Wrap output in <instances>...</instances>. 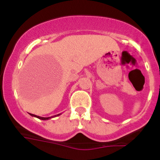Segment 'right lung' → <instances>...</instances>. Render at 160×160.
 Instances as JSON below:
<instances>
[{"instance_id": "1", "label": "right lung", "mask_w": 160, "mask_h": 160, "mask_svg": "<svg viewBox=\"0 0 160 160\" xmlns=\"http://www.w3.org/2000/svg\"><path fill=\"white\" fill-rule=\"evenodd\" d=\"M60 114H57V115H54V116H58V115H60ZM30 115H31V116H32V117H36V118H39V119H42V120H48V119H49V118H53V116H52V117H48V118H45V117L38 116V115H35V114H30Z\"/></svg>"}]
</instances>
